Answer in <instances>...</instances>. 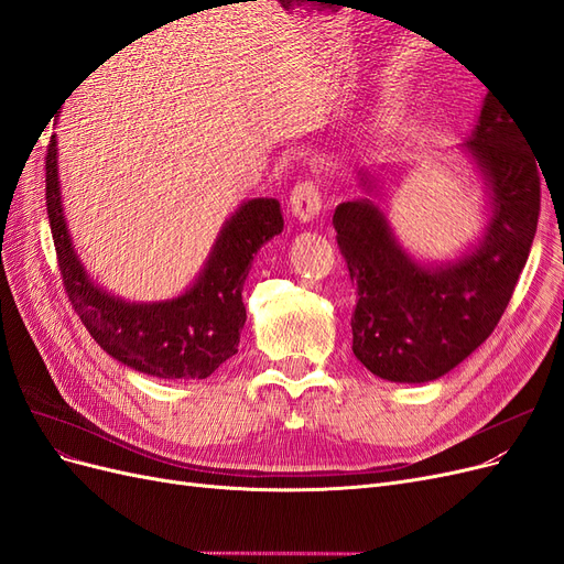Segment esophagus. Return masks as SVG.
<instances>
[{"instance_id":"1","label":"esophagus","mask_w":564,"mask_h":564,"mask_svg":"<svg viewBox=\"0 0 564 564\" xmlns=\"http://www.w3.org/2000/svg\"><path fill=\"white\" fill-rule=\"evenodd\" d=\"M289 209L299 220H313L322 209V193L319 185L313 178H303L292 187V195H289Z\"/></svg>"}]
</instances>
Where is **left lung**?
<instances>
[{
	"label": "left lung",
	"mask_w": 564,
	"mask_h": 564,
	"mask_svg": "<svg viewBox=\"0 0 564 564\" xmlns=\"http://www.w3.org/2000/svg\"><path fill=\"white\" fill-rule=\"evenodd\" d=\"M466 148L489 181L494 214L480 247L454 265L414 263L369 199L334 212L336 242L357 284L352 352L381 379L423 383L466 360L499 324L532 249L541 164L516 115L487 96Z\"/></svg>",
	"instance_id": "left-lung-1"
}]
</instances>
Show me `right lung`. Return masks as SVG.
<instances>
[{
	"label": "right lung",
	"mask_w": 564,
	"mask_h": 564,
	"mask_svg": "<svg viewBox=\"0 0 564 564\" xmlns=\"http://www.w3.org/2000/svg\"><path fill=\"white\" fill-rule=\"evenodd\" d=\"M46 214L65 294L96 344L122 365L158 379H207L240 346L242 286L253 253L284 228L278 199H251L220 230L191 292L164 303H124L84 272L65 228L56 135L46 145Z\"/></svg>",
	"instance_id": "1"
}]
</instances>
